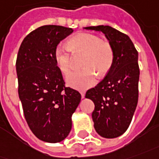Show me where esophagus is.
Masks as SVG:
<instances>
[{
	"label": "esophagus",
	"instance_id": "esophagus-1",
	"mask_svg": "<svg viewBox=\"0 0 159 159\" xmlns=\"http://www.w3.org/2000/svg\"><path fill=\"white\" fill-rule=\"evenodd\" d=\"M81 96H82V98H84V97H85V93L82 91V92H81Z\"/></svg>",
	"mask_w": 159,
	"mask_h": 159
}]
</instances>
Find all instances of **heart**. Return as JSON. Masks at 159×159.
I'll return each instance as SVG.
<instances>
[{"instance_id":"1","label":"heart","mask_w":159,"mask_h":159,"mask_svg":"<svg viewBox=\"0 0 159 159\" xmlns=\"http://www.w3.org/2000/svg\"><path fill=\"white\" fill-rule=\"evenodd\" d=\"M72 55H80L79 70L72 72L67 77V84L72 88L84 90L97 83V75L103 77L111 70L114 62V49L110 42L102 40L98 35L80 33L72 36L66 43V47L57 46L54 58L62 74L67 75L71 69Z\"/></svg>"}]
</instances>
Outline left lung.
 <instances>
[{"label": "left lung", "instance_id": "8db88e82", "mask_svg": "<svg viewBox=\"0 0 159 159\" xmlns=\"http://www.w3.org/2000/svg\"><path fill=\"white\" fill-rule=\"evenodd\" d=\"M101 31L114 49V62L105 77L87 90L92 100V119L96 131L105 139H114L129 128L139 100V53L127 34L110 26L86 27Z\"/></svg>", "mask_w": 159, "mask_h": 159}]
</instances>
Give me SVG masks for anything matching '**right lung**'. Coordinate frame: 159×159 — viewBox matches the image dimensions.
<instances>
[{"label": "right lung", "mask_w": 159, "mask_h": 159, "mask_svg": "<svg viewBox=\"0 0 159 159\" xmlns=\"http://www.w3.org/2000/svg\"><path fill=\"white\" fill-rule=\"evenodd\" d=\"M70 28L45 25L33 30L20 44L16 72L18 94L31 131L42 141L61 142L70 132L71 116L81 94L66 87L54 52Z\"/></svg>", "instance_id": "1"}]
</instances>
